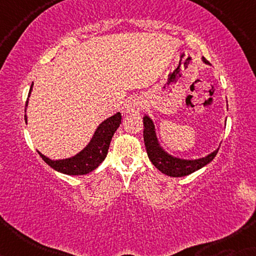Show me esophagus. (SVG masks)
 <instances>
[{
	"label": "esophagus",
	"mask_w": 256,
	"mask_h": 256,
	"mask_svg": "<svg viewBox=\"0 0 256 256\" xmlns=\"http://www.w3.org/2000/svg\"><path fill=\"white\" fill-rule=\"evenodd\" d=\"M142 106H143V101L138 96L129 98V99L126 101V104H124L126 112H127V113H130V114L140 113V110H142Z\"/></svg>",
	"instance_id": "esophagus-1"
}]
</instances>
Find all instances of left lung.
Listing matches in <instances>:
<instances>
[{
  "label": "left lung",
  "mask_w": 256,
  "mask_h": 256,
  "mask_svg": "<svg viewBox=\"0 0 256 256\" xmlns=\"http://www.w3.org/2000/svg\"><path fill=\"white\" fill-rule=\"evenodd\" d=\"M202 62L205 64H210L206 59L202 57ZM143 124H144V130H143V138H144V144L148 154L149 160L158 169L160 172L168 174L170 177H183L188 176L194 171L202 169L206 164L213 160L219 148L214 152L208 154V156L202 157L198 160H183L174 157L168 154L162 146H160L158 140H157L155 124L148 115L143 118Z\"/></svg>",
  "instance_id": "obj_1"
}]
</instances>
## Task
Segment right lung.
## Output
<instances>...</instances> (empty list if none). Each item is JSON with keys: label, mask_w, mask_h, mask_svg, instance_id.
<instances>
[{"label": "right lung", "mask_w": 256, "mask_h": 256, "mask_svg": "<svg viewBox=\"0 0 256 256\" xmlns=\"http://www.w3.org/2000/svg\"><path fill=\"white\" fill-rule=\"evenodd\" d=\"M32 85L34 82L31 84L29 96H28L26 112L28 102H29L30 93L31 90H32ZM24 118H26V114L24 115ZM121 118V113H116L114 114L113 116L108 118L104 122H101L99 127L96 128V132H94L93 138H90L88 144H87L82 152H78L74 156L70 157V158L54 160H50L46 156H44L43 154L40 152H37L40 154V156L43 158L45 163L48 164L52 169L59 171V172L71 174V176L90 174V171L96 169V168L102 163V160L106 158L112 138H113L114 132H116L118 126H120Z\"/></svg>", "instance_id": "obj_1"}]
</instances>
